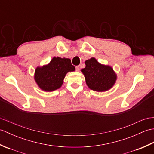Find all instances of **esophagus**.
<instances>
[{
    "instance_id": "obj_1",
    "label": "esophagus",
    "mask_w": 154,
    "mask_h": 154,
    "mask_svg": "<svg viewBox=\"0 0 154 154\" xmlns=\"http://www.w3.org/2000/svg\"><path fill=\"white\" fill-rule=\"evenodd\" d=\"M75 69H76V71H79V70H80V66H79V65H78V66L75 67Z\"/></svg>"
}]
</instances>
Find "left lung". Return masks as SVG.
I'll list each match as a JSON object with an SVG mask.
<instances>
[{
    "instance_id": "8db88e82",
    "label": "left lung",
    "mask_w": 154,
    "mask_h": 154,
    "mask_svg": "<svg viewBox=\"0 0 154 154\" xmlns=\"http://www.w3.org/2000/svg\"><path fill=\"white\" fill-rule=\"evenodd\" d=\"M85 67L81 70L90 89L97 92L110 90L117 80V74L109 65L100 63L94 57L85 62Z\"/></svg>"
}]
</instances>
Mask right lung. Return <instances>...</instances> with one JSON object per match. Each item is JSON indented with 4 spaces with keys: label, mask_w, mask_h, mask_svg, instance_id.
I'll use <instances>...</instances> for the list:
<instances>
[{
    "label": "right lung",
    "mask_w": 154,
    "mask_h": 154,
    "mask_svg": "<svg viewBox=\"0 0 154 154\" xmlns=\"http://www.w3.org/2000/svg\"><path fill=\"white\" fill-rule=\"evenodd\" d=\"M75 71L70 59L54 57L49 63L35 68L34 79L41 90L51 92L62 86L67 73Z\"/></svg>",
    "instance_id": "right-lung-1"
}]
</instances>
